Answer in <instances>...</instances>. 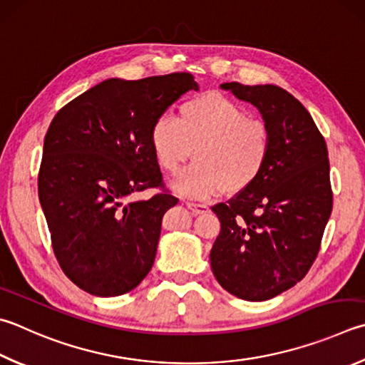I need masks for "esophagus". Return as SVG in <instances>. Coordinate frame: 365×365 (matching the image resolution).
Returning <instances> with one entry per match:
<instances>
[{
    "mask_svg": "<svg viewBox=\"0 0 365 365\" xmlns=\"http://www.w3.org/2000/svg\"><path fill=\"white\" fill-rule=\"evenodd\" d=\"M187 207L193 212L195 215H201V214H207L209 207L205 204H196V202H187Z\"/></svg>",
    "mask_w": 365,
    "mask_h": 365,
    "instance_id": "1",
    "label": "esophagus"
}]
</instances>
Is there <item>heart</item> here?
Masks as SVG:
<instances>
[{
	"instance_id": "heart-1",
	"label": "heart",
	"mask_w": 365,
	"mask_h": 365,
	"mask_svg": "<svg viewBox=\"0 0 365 365\" xmlns=\"http://www.w3.org/2000/svg\"><path fill=\"white\" fill-rule=\"evenodd\" d=\"M148 138L158 165L168 174H175L193 151L196 163L170 187L196 200L246 191L262 175L271 151L267 125L218 92L190 98L178 110V119L158 116Z\"/></svg>"
}]
</instances>
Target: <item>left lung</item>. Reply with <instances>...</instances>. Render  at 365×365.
Here are the masks:
<instances>
[{
	"mask_svg": "<svg viewBox=\"0 0 365 365\" xmlns=\"http://www.w3.org/2000/svg\"><path fill=\"white\" fill-rule=\"evenodd\" d=\"M220 88L260 111L271 151L250 188L212 207L222 230L210 267L231 295L264 302L300 282L319 252L332 212L327 145L308 110L279 86Z\"/></svg>",
	"mask_w": 365,
	"mask_h": 365,
	"instance_id": "left-lung-1",
	"label": "left lung"
}]
</instances>
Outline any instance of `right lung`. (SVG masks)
I'll return each instance as SVG.
<instances>
[{
  "mask_svg": "<svg viewBox=\"0 0 365 365\" xmlns=\"http://www.w3.org/2000/svg\"><path fill=\"white\" fill-rule=\"evenodd\" d=\"M200 86L190 73L137 81L110 78L73 98L48 129L38 196L57 262L96 297L130 292L155 263L165 212L178 202L161 187L150 128L172 103Z\"/></svg>",
  "mask_w": 365,
  "mask_h": 365,
  "instance_id": "add662e5",
  "label": "right lung"
}]
</instances>
